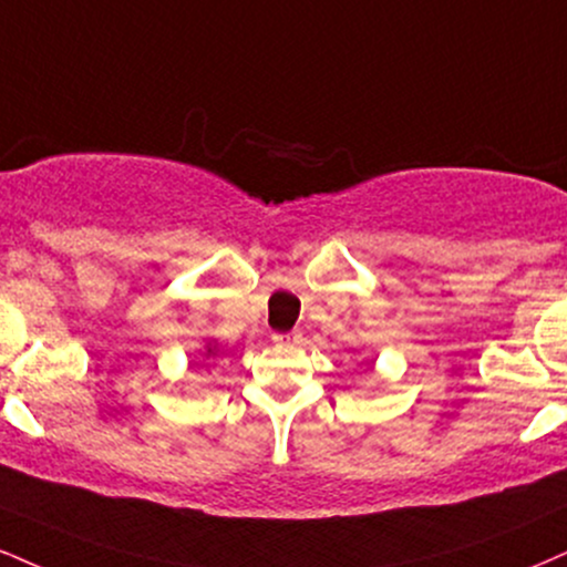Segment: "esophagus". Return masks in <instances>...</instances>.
I'll return each instance as SVG.
<instances>
[{
  "mask_svg": "<svg viewBox=\"0 0 567 567\" xmlns=\"http://www.w3.org/2000/svg\"><path fill=\"white\" fill-rule=\"evenodd\" d=\"M275 340L277 343H282V346H296L298 340H301V332H288V336H275Z\"/></svg>",
  "mask_w": 567,
  "mask_h": 567,
  "instance_id": "esophagus-1",
  "label": "esophagus"
}]
</instances>
